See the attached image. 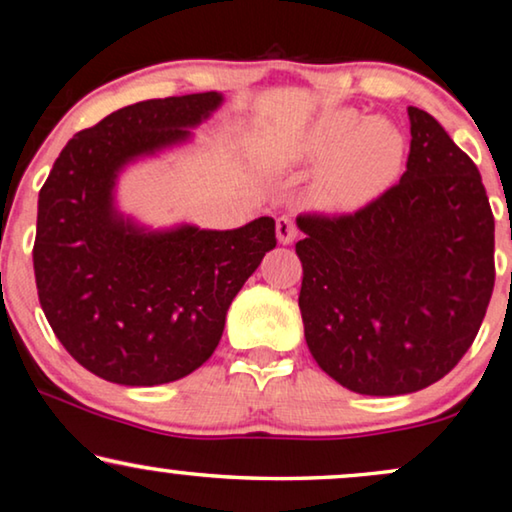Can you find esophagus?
Instances as JSON below:
<instances>
[{"label": "esophagus", "mask_w": 512, "mask_h": 512, "mask_svg": "<svg viewBox=\"0 0 512 512\" xmlns=\"http://www.w3.org/2000/svg\"><path fill=\"white\" fill-rule=\"evenodd\" d=\"M299 229L297 225H294V220L290 218V215H280V218L276 220V236L278 241L283 243V246H287V243H292L294 239H297Z\"/></svg>", "instance_id": "34e87169"}]
</instances>
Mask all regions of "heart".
<instances>
[{
	"mask_svg": "<svg viewBox=\"0 0 512 512\" xmlns=\"http://www.w3.org/2000/svg\"><path fill=\"white\" fill-rule=\"evenodd\" d=\"M306 157L313 162L329 157L315 181L320 204L352 211L380 197L397 181L406 141L390 120H364L357 111L341 109L315 122L306 139Z\"/></svg>",
	"mask_w": 512,
	"mask_h": 512,
	"instance_id": "1",
	"label": "heart"
}]
</instances>
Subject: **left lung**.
<instances>
[{"label":"left lung","instance_id":"left-lung-1","mask_svg":"<svg viewBox=\"0 0 512 512\" xmlns=\"http://www.w3.org/2000/svg\"><path fill=\"white\" fill-rule=\"evenodd\" d=\"M401 181L348 215L304 213L299 308L320 369L357 394L424 390L471 348L494 290V215L473 160L408 106Z\"/></svg>","mask_w":512,"mask_h":512}]
</instances>
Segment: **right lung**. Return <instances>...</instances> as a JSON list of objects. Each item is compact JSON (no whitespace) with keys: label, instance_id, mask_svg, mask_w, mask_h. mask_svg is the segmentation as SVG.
<instances>
[{"label":"right lung","instance_id":"right-lung-1","mask_svg":"<svg viewBox=\"0 0 512 512\" xmlns=\"http://www.w3.org/2000/svg\"><path fill=\"white\" fill-rule=\"evenodd\" d=\"M220 92L148 99L62 148L39 192L34 276L43 313L78 364L109 383L153 387L199 369L227 308L276 248V222L150 232L115 208L129 162L190 139Z\"/></svg>","mask_w":512,"mask_h":512}]
</instances>
